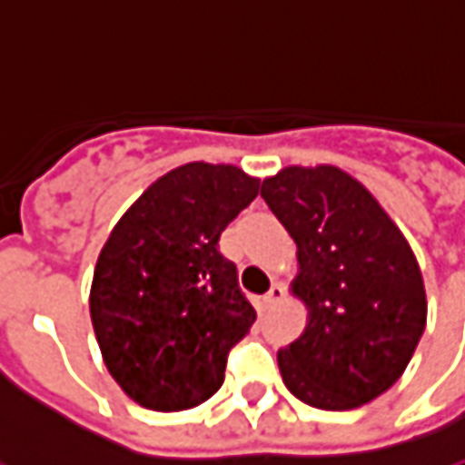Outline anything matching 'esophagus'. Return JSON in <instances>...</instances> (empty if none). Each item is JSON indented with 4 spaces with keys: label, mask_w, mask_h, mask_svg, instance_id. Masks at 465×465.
Here are the masks:
<instances>
[{
    "label": "esophagus",
    "mask_w": 465,
    "mask_h": 465,
    "mask_svg": "<svg viewBox=\"0 0 465 465\" xmlns=\"http://www.w3.org/2000/svg\"><path fill=\"white\" fill-rule=\"evenodd\" d=\"M284 300V289H282V284H272L269 287V292H266L264 297H262V304H264L266 310H272L274 304H279V302Z\"/></svg>",
    "instance_id": "34e87169"
}]
</instances>
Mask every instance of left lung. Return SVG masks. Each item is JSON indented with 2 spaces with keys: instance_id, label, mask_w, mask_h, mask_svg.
Returning a JSON list of instances; mask_svg holds the SVG:
<instances>
[{
  "instance_id": "1",
  "label": "left lung",
  "mask_w": 465,
  "mask_h": 465,
  "mask_svg": "<svg viewBox=\"0 0 465 465\" xmlns=\"http://www.w3.org/2000/svg\"><path fill=\"white\" fill-rule=\"evenodd\" d=\"M262 199L297 243L292 292L310 310L279 350L289 392L320 411L375 401L408 368L425 330V289L405 236L362 183L334 165H289Z\"/></svg>"
}]
</instances>
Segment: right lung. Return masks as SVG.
Returning <instances> with one entry per match:
<instances>
[{
    "instance_id": "1",
    "label": "right lung",
    "mask_w": 465,
    "mask_h": 465,
    "mask_svg": "<svg viewBox=\"0 0 465 465\" xmlns=\"http://www.w3.org/2000/svg\"><path fill=\"white\" fill-rule=\"evenodd\" d=\"M259 193L236 165L186 163L125 211L97 256L90 317L110 375L143 408H196L256 320L222 232Z\"/></svg>"
}]
</instances>
